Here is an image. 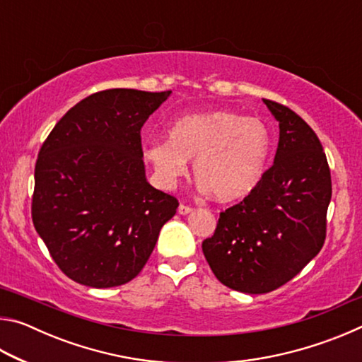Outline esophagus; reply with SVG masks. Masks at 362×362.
<instances>
[{"instance_id": "esophagus-1", "label": "esophagus", "mask_w": 362, "mask_h": 362, "mask_svg": "<svg viewBox=\"0 0 362 362\" xmlns=\"http://www.w3.org/2000/svg\"><path fill=\"white\" fill-rule=\"evenodd\" d=\"M193 211V207H189L187 204H180L179 206V214H182V216H187V214H189Z\"/></svg>"}]
</instances>
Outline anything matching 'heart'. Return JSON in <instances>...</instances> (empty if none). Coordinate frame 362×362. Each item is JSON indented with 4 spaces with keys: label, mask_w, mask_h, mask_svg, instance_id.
Segmentation results:
<instances>
[{
    "label": "heart",
    "mask_w": 362,
    "mask_h": 362,
    "mask_svg": "<svg viewBox=\"0 0 362 362\" xmlns=\"http://www.w3.org/2000/svg\"><path fill=\"white\" fill-rule=\"evenodd\" d=\"M272 148L267 124L231 110L187 115L174 121L168 140H153L144 156L163 187H174L194 158V179L223 203L254 192L265 173Z\"/></svg>",
    "instance_id": "heart-1"
}]
</instances>
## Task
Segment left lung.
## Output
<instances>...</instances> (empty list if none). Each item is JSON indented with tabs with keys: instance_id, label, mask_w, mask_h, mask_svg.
Instances as JSON below:
<instances>
[{
	"instance_id": "1",
	"label": "left lung",
	"mask_w": 362,
	"mask_h": 362,
	"mask_svg": "<svg viewBox=\"0 0 362 362\" xmlns=\"http://www.w3.org/2000/svg\"><path fill=\"white\" fill-rule=\"evenodd\" d=\"M279 122L273 166L241 203L220 212L214 236L203 241L220 283L244 293L278 289L320 254L332 182L315 131L278 102L263 99Z\"/></svg>"
}]
</instances>
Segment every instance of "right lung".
Listing matches in <instances>:
<instances>
[{
	"label": "right lung",
	"mask_w": 362,
	"mask_h": 362,
	"mask_svg": "<svg viewBox=\"0 0 362 362\" xmlns=\"http://www.w3.org/2000/svg\"><path fill=\"white\" fill-rule=\"evenodd\" d=\"M170 95L107 89L86 97L49 134L35 166L32 218L75 283L115 287L142 272L179 201L145 177L140 129Z\"/></svg>",
	"instance_id": "right-lung-1"
}]
</instances>
